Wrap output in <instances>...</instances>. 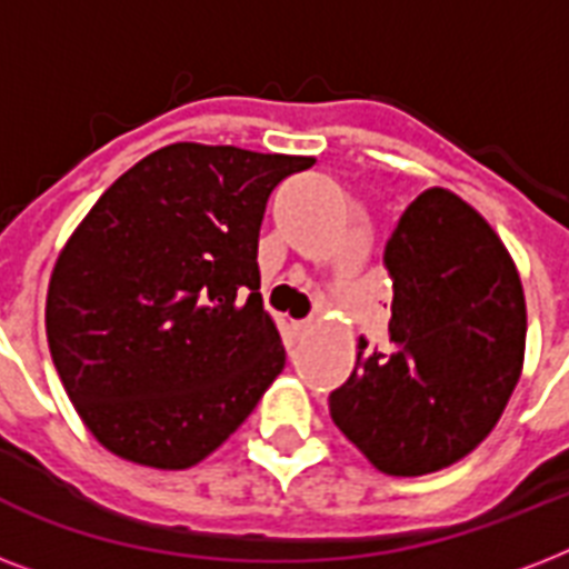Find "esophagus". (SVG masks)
I'll list each match as a JSON object with an SVG mask.
<instances>
[{"label":"esophagus","instance_id":"34e87169","mask_svg":"<svg viewBox=\"0 0 569 569\" xmlns=\"http://www.w3.org/2000/svg\"><path fill=\"white\" fill-rule=\"evenodd\" d=\"M312 330H316V321L312 319H307V321H298V325H295V333H298V337H310Z\"/></svg>","mask_w":569,"mask_h":569}]
</instances>
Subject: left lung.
<instances>
[{
    "instance_id": "1",
    "label": "left lung",
    "mask_w": 569,
    "mask_h": 569,
    "mask_svg": "<svg viewBox=\"0 0 569 569\" xmlns=\"http://www.w3.org/2000/svg\"><path fill=\"white\" fill-rule=\"evenodd\" d=\"M389 348L360 339L330 419L387 476H428L493 431L522 372L526 295L511 253L449 189L407 206L383 250Z\"/></svg>"
}]
</instances>
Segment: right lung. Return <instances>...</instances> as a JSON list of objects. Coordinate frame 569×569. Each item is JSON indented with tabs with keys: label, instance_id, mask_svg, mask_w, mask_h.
<instances>
[{
	"label": "right lung",
	"instance_id": "obj_1",
	"mask_svg": "<svg viewBox=\"0 0 569 569\" xmlns=\"http://www.w3.org/2000/svg\"><path fill=\"white\" fill-rule=\"evenodd\" d=\"M312 156L194 141L132 164L49 277V355L100 446L153 469L212 455L283 372L259 295L271 191Z\"/></svg>",
	"mask_w": 569,
	"mask_h": 569
}]
</instances>
